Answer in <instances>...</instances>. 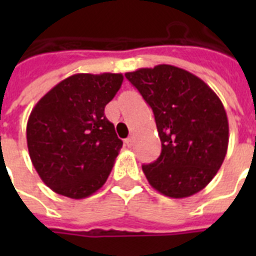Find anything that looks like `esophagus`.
Returning <instances> with one entry per match:
<instances>
[{
	"instance_id": "34e87169",
	"label": "esophagus",
	"mask_w": 256,
	"mask_h": 256,
	"mask_svg": "<svg viewBox=\"0 0 256 256\" xmlns=\"http://www.w3.org/2000/svg\"><path fill=\"white\" fill-rule=\"evenodd\" d=\"M124 142H126V144H128V148H132V144H134V142H136V138H134V136H130L128 140H124Z\"/></svg>"
}]
</instances>
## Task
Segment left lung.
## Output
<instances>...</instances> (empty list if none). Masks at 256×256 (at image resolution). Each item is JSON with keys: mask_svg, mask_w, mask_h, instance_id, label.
<instances>
[{"mask_svg": "<svg viewBox=\"0 0 256 256\" xmlns=\"http://www.w3.org/2000/svg\"><path fill=\"white\" fill-rule=\"evenodd\" d=\"M156 116L162 142L160 158L144 164L148 183L168 198L203 190L222 166L228 146V120L222 100L206 82L172 65L128 72Z\"/></svg>", "mask_w": 256, "mask_h": 256, "instance_id": "obj_1", "label": "left lung"}]
</instances>
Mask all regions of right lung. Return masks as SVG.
I'll use <instances>...</instances> for the list:
<instances>
[{"instance_id":"right-lung-1","label":"right lung","mask_w":256,"mask_h":256,"mask_svg":"<svg viewBox=\"0 0 256 256\" xmlns=\"http://www.w3.org/2000/svg\"><path fill=\"white\" fill-rule=\"evenodd\" d=\"M124 82L120 73L74 74L38 100L26 124L34 168L46 186L84 199L104 186L122 148L104 106Z\"/></svg>"}]
</instances>
